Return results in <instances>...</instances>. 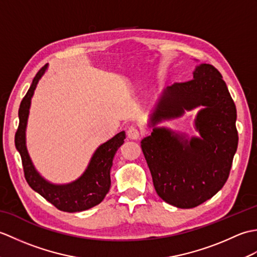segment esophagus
Wrapping results in <instances>:
<instances>
[{"instance_id":"esophagus-1","label":"esophagus","mask_w":257,"mask_h":257,"mask_svg":"<svg viewBox=\"0 0 257 257\" xmlns=\"http://www.w3.org/2000/svg\"><path fill=\"white\" fill-rule=\"evenodd\" d=\"M127 136H128L129 139L137 140L140 137V133H139V130L137 128L133 127V125H132V127H129L128 130H127Z\"/></svg>"}]
</instances>
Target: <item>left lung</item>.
I'll list each match as a JSON object with an SVG mask.
<instances>
[{
  "mask_svg": "<svg viewBox=\"0 0 257 257\" xmlns=\"http://www.w3.org/2000/svg\"><path fill=\"white\" fill-rule=\"evenodd\" d=\"M200 105L204 108L195 120L200 138L188 141L167 128L155 127L141 140L158 195L180 209L202 204L225 184L238 144L235 103L219 70L201 64L193 79L163 90L150 117L154 127Z\"/></svg>",
  "mask_w": 257,
  "mask_h": 257,
  "instance_id": "obj_1",
  "label": "left lung"
}]
</instances>
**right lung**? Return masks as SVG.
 <instances>
[{"label":"right lung","instance_id":"1","mask_svg":"<svg viewBox=\"0 0 257 257\" xmlns=\"http://www.w3.org/2000/svg\"><path fill=\"white\" fill-rule=\"evenodd\" d=\"M47 64L35 75L33 83L21 101L19 109L20 123L15 134V146L20 152L23 165L24 176L30 187L40 193L50 203L64 212H80L99 204L110 189V169L112 159L118 148L125 139L124 132H121L99 146L87 167L83 176L76 181L67 184H53L41 177L32 163L26 149L25 130L29 118L31 99L34 94L38 80L44 75Z\"/></svg>","mask_w":257,"mask_h":257}]
</instances>
